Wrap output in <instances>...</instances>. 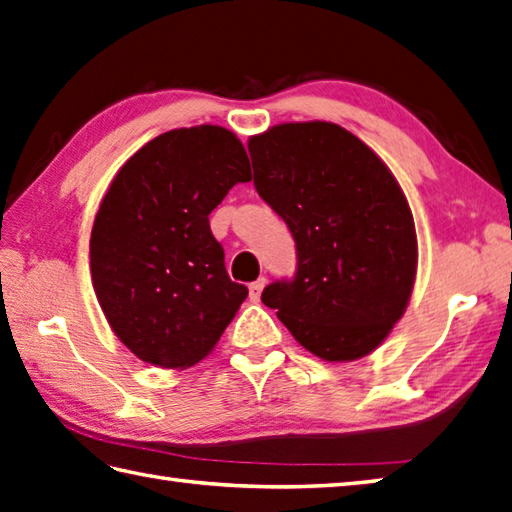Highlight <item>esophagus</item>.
Masks as SVG:
<instances>
[{"label": "esophagus", "instance_id": "34e87169", "mask_svg": "<svg viewBox=\"0 0 512 512\" xmlns=\"http://www.w3.org/2000/svg\"><path fill=\"white\" fill-rule=\"evenodd\" d=\"M264 286H266V277H259L257 282H253V284L248 286V293H250V299H253V302H259V297H262Z\"/></svg>", "mask_w": 512, "mask_h": 512}]
</instances>
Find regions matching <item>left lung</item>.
Wrapping results in <instances>:
<instances>
[{
	"label": "left lung",
	"instance_id": "obj_1",
	"mask_svg": "<svg viewBox=\"0 0 512 512\" xmlns=\"http://www.w3.org/2000/svg\"><path fill=\"white\" fill-rule=\"evenodd\" d=\"M259 197L284 219L297 273L262 302L310 353L353 362L408 306L417 235L406 195L362 139L330 122L279 124L248 139Z\"/></svg>",
	"mask_w": 512,
	"mask_h": 512
}]
</instances>
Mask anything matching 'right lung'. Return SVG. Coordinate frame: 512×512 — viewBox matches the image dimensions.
<instances>
[{
    "instance_id": "right-lung-1",
    "label": "right lung",
    "mask_w": 512,
    "mask_h": 512,
    "mask_svg": "<svg viewBox=\"0 0 512 512\" xmlns=\"http://www.w3.org/2000/svg\"><path fill=\"white\" fill-rule=\"evenodd\" d=\"M250 177L242 142L210 124L168 130L119 168L90 233V275L142 362L193 366L233 322L248 288L228 277L208 215Z\"/></svg>"
}]
</instances>
